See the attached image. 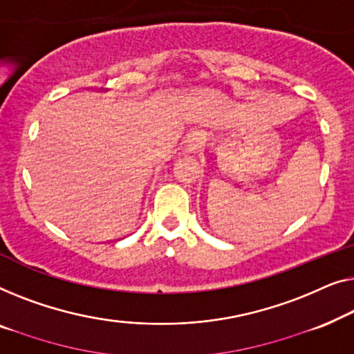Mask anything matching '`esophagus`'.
Wrapping results in <instances>:
<instances>
[{
    "mask_svg": "<svg viewBox=\"0 0 354 354\" xmlns=\"http://www.w3.org/2000/svg\"><path fill=\"white\" fill-rule=\"evenodd\" d=\"M197 142H198L197 138H192L191 141H189V146H191L192 149H196V147H197Z\"/></svg>",
    "mask_w": 354,
    "mask_h": 354,
    "instance_id": "1",
    "label": "esophagus"
}]
</instances>
